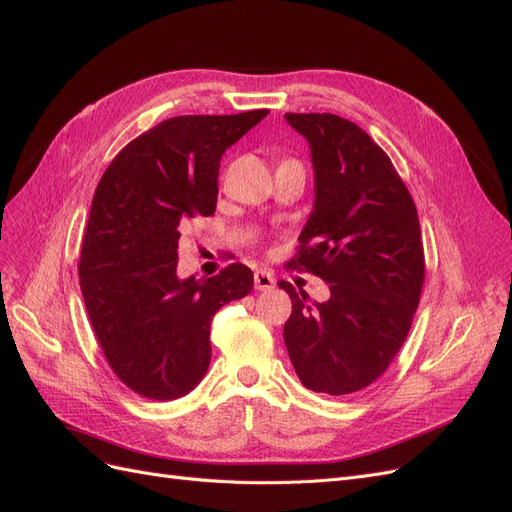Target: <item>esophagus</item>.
<instances>
[{
    "label": "esophagus",
    "mask_w": 512,
    "mask_h": 512,
    "mask_svg": "<svg viewBox=\"0 0 512 512\" xmlns=\"http://www.w3.org/2000/svg\"><path fill=\"white\" fill-rule=\"evenodd\" d=\"M254 286L256 290H273L275 288V277L269 271H256L254 273Z\"/></svg>",
    "instance_id": "obj_1"
}]
</instances>
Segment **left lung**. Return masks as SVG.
<instances>
[{
  "label": "left lung",
  "instance_id": "8db88e82",
  "mask_svg": "<svg viewBox=\"0 0 512 512\" xmlns=\"http://www.w3.org/2000/svg\"><path fill=\"white\" fill-rule=\"evenodd\" d=\"M312 149L314 211L292 269L318 275L331 299L309 303L280 282L292 314L288 356L305 389L348 395L376 382L404 346L425 282L421 224L391 158L356 123L286 113Z\"/></svg>",
  "mask_w": 512,
  "mask_h": 512
}]
</instances>
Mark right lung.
Returning <instances> with one entry per match:
<instances>
[{"instance_id": "obj_1", "label": "right lung", "mask_w": 512, "mask_h": 512, "mask_svg": "<svg viewBox=\"0 0 512 512\" xmlns=\"http://www.w3.org/2000/svg\"><path fill=\"white\" fill-rule=\"evenodd\" d=\"M181 115L136 136L108 164L85 228L79 277L85 309L115 376L147 399L188 395L211 361V320L243 299L254 273L177 277L183 228L218 203L222 153L267 117Z\"/></svg>"}]
</instances>
